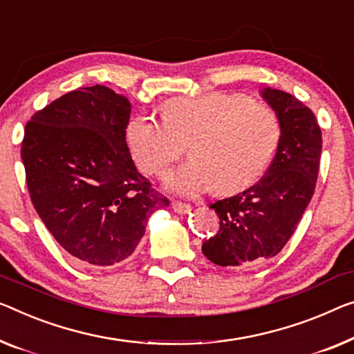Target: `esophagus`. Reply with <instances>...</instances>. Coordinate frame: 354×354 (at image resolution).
Returning a JSON list of instances; mask_svg holds the SVG:
<instances>
[{
	"label": "esophagus",
	"instance_id": "34e87169",
	"mask_svg": "<svg viewBox=\"0 0 354 354\" xmlns=\"http://www.w3.org/2000/svg\"><path fill=\"white\" fill-rule=\"evenodd\" d=\"M171 208H173V211H175V213H178V214H187V213H191V211H192L191 205L181 203V202H173V203H171Z\"/></svg>",
	"mask_w": 354,
	"mask_h": 354
}]
</instances>
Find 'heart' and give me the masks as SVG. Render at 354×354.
Returning <instances> with one entry per match:
<instances>
[{"label":"heart","mask_w":354,"mask_h":354,"mask_svg":"<svg viewBox=\"0 0 354 354\" xmlns=\"http://www.w3.org/2000/svg\"><path fill=\"white\" fill-rule=\"evenodd\" d=\"M281 120L270 104L241 93L209 92L168 100L162 119L135 115L125 141L138 168L165 178L187 143L192 159L167 183L184 197L208 191L234 194L259 179L281 141Z\"/></svg>","instance_id":"b5f03b06"}]
</instances>
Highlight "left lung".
<instances>
[{
	"label": "left lung",
	"instance_id": "1",
	"mask_svg": "<svg viewBox=\"0 0 354 354\" xmlns=\"http://www.w3.org/2000/svg\"><path fill=\"white\" fill-rule=\"evenodd\" d=\"M281 120V141L259 183L211 203L219 230L202 245L221 267H251L277 256L291 239L313 197L319 171L321 129L313 111L278 88L261 91Z\"/></svg>",
	"mask_w": 354,
	"mask_h": 354
}]
</instances>
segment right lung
Here are the masks:
<instances>
[{"label":"right lung","instance_id":"right-lung-1","mask_svg":"<svg viewBox=\"0 0 354 354\" xmlns=\"http://www.w3.org/2000/svg\"><path fill=\"white\" fill-rule=\"evenodd\" d=\"M130 111L129 98L97 84L62 95L25 127L20 156L36 213L88 266L131 256L149 216L170 205L131 160Z\"/></svg>","mask_w":354,"mask_h":354}]
</instances>
